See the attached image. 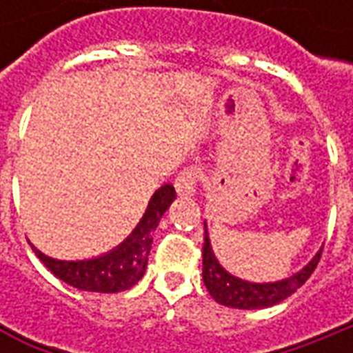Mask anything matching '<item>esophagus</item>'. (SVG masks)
<instances>
[{
	"label": "esophagus",
	"instance_id": "esophagus-1",
	"mask_svg": "<svg viewBox=\"0 0 353 353\" xmlns=\"http://www.w3.org/2000/svg\"><path fill=\"white\" fill-rule=\"evenodd\" d=\"M198 183V169L196 167H186L179 172L176 181H174V188L181 196H192L196 192Z\"/></svg>",
	"mask_w": 353,
	"mask_h": 353
}]
</instances>
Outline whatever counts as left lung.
<instances>
[{
	"label": "left lung",
	"mask_w": 353,
	"mask_h": 353,
	"mask_svg": "<svg viewBox=\"0 0 353 353\" xmlns=\"http://www.w3.org/2000/svg\"><path fill=\"white\" fill-rule=\"evenodd\" d=\"M322 251L314 255V259L306 265L303 271H299L296 275L277 281V283H248L241 279L230 275L228 271L222 269V265L218 263V259L214 257L210 248V239L208 232L204 230V245H202V279L204 285L210 292V296L224 306L232 308H265V306H273L285 301L287 296H291L296 289H301L306 283V279L310 277L316 269L320 261Z\"/></svg>",
	"instance_id": "1"
}]
</instances>
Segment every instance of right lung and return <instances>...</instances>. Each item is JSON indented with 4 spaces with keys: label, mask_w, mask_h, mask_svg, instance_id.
<instances>
[{
    "label": "right lung",
    "mask_w": 353,
    "mask_h": 353,
    "mask_svg": "<svg viewBox=\"0 0 353 353\" xmlns=\"http://www.w3.org/2000/svg\"><path fill=\"white\" fill-rule=\"evenodd\" d=\"M176 198L174 186L165 184L157 190L147 212L133 234L114 251L86 261H59L33 250L47 269L76 289L92 292H119L131 289L147 269V257L153 243V232L161 222L165 210Z\"/></svg>",
    "instance_id": "1"
}]
</instances>
